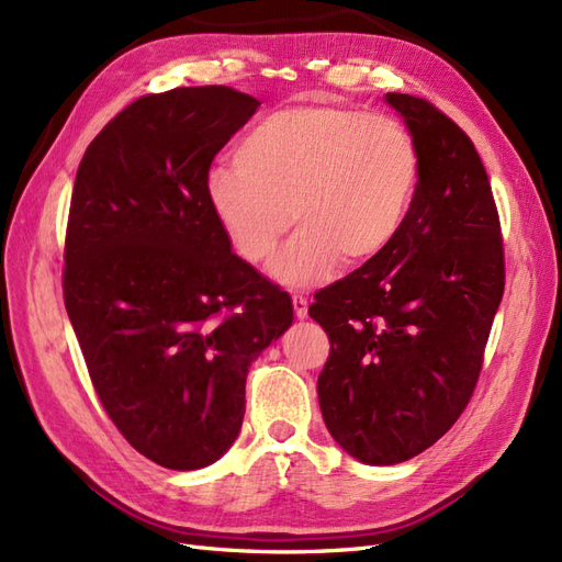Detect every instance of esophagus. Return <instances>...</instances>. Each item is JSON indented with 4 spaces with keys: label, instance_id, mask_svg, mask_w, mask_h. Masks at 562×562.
I'll list each match as a JSON object with an SVG mask.
<instances>
[{
    "label": "esophagus",
    "instance_id": "esophagus-1",
    "mask_svg": "<svg viewBox=\"0 0 562 562\" xmlns=\"http://www.w3.org/2000/svg\"><path fill=\"white\" fill-rule=\"evenodd\" d=\"M292 306H294V315H296V318L304 321L306 315H308V301H306V296L294 294V296H292Z\"/></svg>",
    "mask_w": 562,
    "mask_h": 562
}]
</instances>
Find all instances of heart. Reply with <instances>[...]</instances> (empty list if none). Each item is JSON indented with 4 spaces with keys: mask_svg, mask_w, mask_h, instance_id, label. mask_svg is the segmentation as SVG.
Wrapping results in <instances>:
<instances>
[{
    "mask_svg": "<svg viewBox=\"0 0 562 562\" xmlns=\"http://www.w3.org/2000/svg\"><path fill=\"white\" fill-rule=\"evenodd\" d=\"M420 184L418 144L390 116L296 104L268 113L241 137L233 164L206 178L209 206L233 247L270 263L284 286L325 282L337 266H368L404 229Z\"/></svg>",
    "mask_w": 562,
    "mask_h": 562,
    "instance_id": "obj_1",
    "label": "heart"
}]
</instances>
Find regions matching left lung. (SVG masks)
<instances>
[{
  "mask_svg": "<svg viewBox=\"0 0 562 562\" xmlns=\"http://www.w3.org/2000/svg\"><path fill=\"white\" fill-rule=\"evenodd\" d=\"M384 102L418 144V194L392 247L308 308L329 337L323 420L366 465L404 463L458 420L506 278L494 194L470 137L425 99L386 92Z\"/></svg>",
  "mask_w": 562,
  "mask_h": 562,
  "instance_id": "1",
  "label": "left lung"
}]
</instances>
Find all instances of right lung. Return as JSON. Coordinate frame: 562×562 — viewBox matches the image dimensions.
I'll return each mask as SVG.
<instances>
[{"label": "right lung", "instance_id": "right-lung-1", "mask_svg": "<svg viewBox=\"0 0 562 562\" xmlns=\"http://www.w3.org/2000/svg\"><path fill=\"white\" fill-rule=\"evenodd\" d=\"M258 106L223 85L147 94L78 166L68 318L109 418L168 470L206 468L235 443L249 368L294 321L206 199L215 154Z\"/></svg>", "mask_w": 562, "mask_h": 562}]
</instances>
